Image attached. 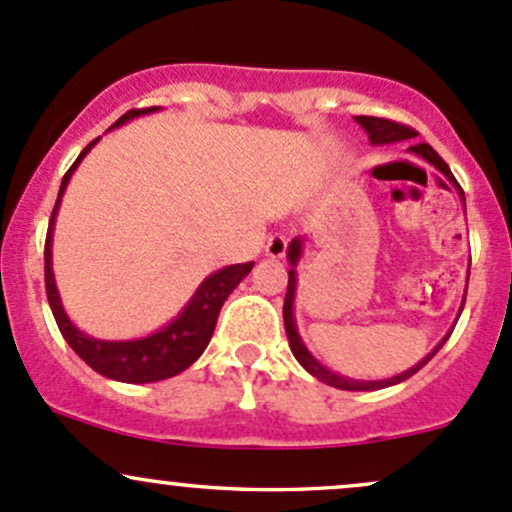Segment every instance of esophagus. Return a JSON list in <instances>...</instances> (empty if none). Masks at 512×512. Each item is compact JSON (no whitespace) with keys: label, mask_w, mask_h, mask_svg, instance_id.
Returning <instances> with one entry per match:
<instances>
[{"label":"esophagus","mask_w":512,"mask_h":512,"mask_svg":"<svg viewBox=\"0 0 512 512\" xmlns=\"http://www.w3.org/2000/svg\"><path fill=\"white\" fill-rule=\"evenodd\" d=\"M284 252H286V238H284V235H279V233L269 235V240L265 245V255L269 257V260H282Z\"/></svg>","instance_id":"34e87169"}]
</instances>
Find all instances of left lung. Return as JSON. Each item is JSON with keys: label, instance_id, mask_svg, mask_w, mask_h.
<instances>
[{"label": "left lung", "instance_id": "1", "mask_svg": "<svg viewBox=\"0 0 512 512\" xmlns=\"http://www.w3.org/2000/svg\"><path fill=\"white\" fill-rule=\"evenodd\" d=\"M355 121L364 128V133H367L369 143H372V145H391V143H403V140H413L415 138V131H411V128H408V126H401V123H393V121H386V119H374V116H355ZM408 153L418 155L420 160H425V162H428V165L435 167V170H440L442 174H445L449 182H452L454 187H457L459 199H462V204H464L462 187H459L457 179L452 177V172H449L447 162L442 160V157L437 155L428 143H415V145H411V148H408ZM464 211H466V204H464ZM301 257H303V238H294L289 243V247H286V260H289V286H286V299H284V330H286V338H289L291 352H294V357L299 359L301 367L306 369V372L311 374V376H316L318 381H323V384H328V386H335V389H342V391H376V389H386V386H396V384H401V381L411 379V376L418 372V369H423L425 364H428L430 359L435 357L437 352H440V347L445 345L449 335H452L454 325H457L459 316H462L466 289H464L462 306H459L457 318H454V325L447 330L445 338L437 342V345L432 347L428 355L420 359L418 364H413V367L406 369V372H401V374H396V376H389V379H374V381L372 379H369V381L367 379H350V376L333 372V369L325 367V364L320 362V359L313 357V352L308 350L306 342H303V338L299 335V325H296V316H294V303H296V286H299V262H301Z\"/></svg>", "mask_w": 512, "mask_h": 512}]
</instances>
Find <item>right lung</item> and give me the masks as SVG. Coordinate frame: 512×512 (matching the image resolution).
<instances>
[{
    "label": "right lung",
    "mask_w": 512,
    "mask_h": 512,
    "mask_svg": "<svg viewBox=\"0 0 512 512\" xmlns=\"http://www.w3.org/2000/svg\"><path fill=\"white\" fill-rule=\"evenodd\" d=\"M155 111H162L160 106H150V109H133L128 114H123L109 131L123 126V123L138 119V116H150ZM99 143L92 140L87 148L82 150L80 157L75 160V165L67 170V174L60 182L58 201H55L53 216H50L48 226V238H46V294L50 311H53L55 323H58L60 333L67 340V345L77 352V357H82L94 372H99L106 379L123 381V384H153V381L170 379V376L182 374L184 369H189L192 364L204 355L206 345L211 342L213 328H216L218 313L226 299L233 294V289L250 274V269L255 262H245V265H228L223 269H216L209 277L204 279L192 299L184 303L182 311L174 316L170 323H165L162 328H157L155 333L143 335V338L133 340H99L92 335L82 333L70 316H67L63 299H60L58 284H55L53 274V228H55V216H58L60 201L70 184L72 174H75L80 162L87 157L89 150Z\"/></svg>",
    "instance_id": "add662e5"
}]
</instances>
